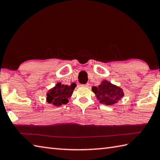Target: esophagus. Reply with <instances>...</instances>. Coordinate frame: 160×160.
Wrapping results in <instances>:
<instances>
[{
    "label": "esophagus",
    "instance_id": "34e87169",
    "mask_svg": "<svg viewBox=\"0 0 160 160\" xmlns=\"http://www.w3.org/2000/svg\"><path fill=\"white\" fill-rule=\"evenodd\" d=\"M82 86L84 87H89V83H87V84H82Z\"/></svg>",
    "mask_w": 160,
    "mask_h": 160
}]
</instances>
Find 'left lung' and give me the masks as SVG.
<instances>
[{
    "label": "left lung",
    "instance_id": "1",
    "mask_svg": "<svg viewBox=\"0 0 160 160\" xmlns=\"http://www.w3.org/2000/svg\"><path fill=\"white\" fill-rule=\"evenodd\" d=\"M92 91L96 94L100 103L106 105H113L117 103L124 96L121 88L104 80L98 87H93Z\"/></svg>",
    "mask_w": 160,
    "mask_h": 160
}]
</instances>
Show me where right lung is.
Segmentation results:
<instances>
[{"label":"right lung","instance_id":"right-lung-1","mask_svg":"<svg viewBox=\"0 0 160 160\" xmlns=\"http://www.w3.org/2000/svg\"><path fill=\"white\" fill-rule=\"evenodd\" d=\"M76 84L72 83L70 86L64 85L60 82L50 89L47 93V101L55 106H60L69 102V98L72 95Z\"/></svg>","mask_w":160,"mask_h":160}]
</instances>
